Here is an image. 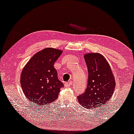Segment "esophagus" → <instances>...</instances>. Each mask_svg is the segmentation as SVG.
I'll use <instances>...</instances> for the list:
<instances>
[{"label": "esophagus", "mask_w": 134, "mask_h": 134, "mask_svg": "<svg viewBox=\"0 0 134 134\" xmlns=\"http://www.w3.org/2000/svg\"><path fill=\"white\" fill-rule=\"evenodd\" d=\"M72 85V81H69V82H65V84H64V86H65V87H67L71 86Z\"/></svg>", "instance_id": "esophagus-1"}]
</instances>
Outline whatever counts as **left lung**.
I'll use <instances>...</instances> for the list:
<instances>
[{
  "mask_svg": "<svg viewBox=\"0 0 134 134\" xmlns=\"http://www.w3.org/2000/svg\"><path fill=\"white\" fill-rule=\"evenodd\" d=\"M84 59L88 70L87 86L85 92L77 96L81 106L96 108L105 104L114 92L116 82L111 67L99 53H87Z\"/></svg>",
  "mask_w": 134,
  "mask_h": 134,
  "instance_id": "8db88e82",
  "label": "left lung"
}]
</instances>
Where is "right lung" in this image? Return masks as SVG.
<instances>
[{
	"mask_svg": "<svg viewBox=\"0 0 134 134\" xmlns=\"http://www.w3.org/2000/svg\"><path fill=\"white\" fill-rule=\"evenodd\" d=\"M62 52L46 48L35 53L23 67L20 83L26 98L32 103L41 107L57 98L64 84L58 79L53 65Z\"/></svg>",
	"mask_w": 134,
	"mask_h": 134,
	"instance_id": "1",
	"label": "right lung"
}]
</instances>
